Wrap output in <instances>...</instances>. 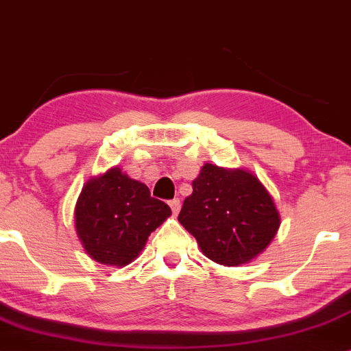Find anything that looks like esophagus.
<instances>
[{
  "instance_id": "obj_1",
  "label": "esophagus",
  "mask_w": 351,
  "mask_h": 351,
  "mask_svg": "<svg viewBox=\"0 0 351 351\" xmlns=\"http://www.w3.org/2000/svg\"><path fill=\"white\" fill-rule=\"evenodd\" d=\"M170 208L173 211V215H178L180 213V208H181V203H180V198H175L170 201Z\"/></svg>"
}]
</instances>
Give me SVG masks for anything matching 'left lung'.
Wrapping results in <instances>:
<instances>
[{"instance_id": "1", "label": "left lung", "mask_w": 351, "mask_h": 351, "mask_svg": "<svg viewBox=\"0 0 351 351\" xmlns=\"http://www.w3.org/2000/svg\"><path fill=\"white\" fill-rule=\"evenodd\" d=\"M178 221L204 256L223 265L249 263L267 247L280 224L271 195L256 176L209 163L193 181Z\"/></svg>"}]
</instances>
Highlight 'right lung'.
Here are the masks:
<instances>
[{"mask_svg":"<svg viewBox=\"0 0 351 351\" xmlns=\"http://www.w3.org/2000/svg\"><path fill=\"white\" fill-rule=\"evenodd\" d=\"M170 215V206L152 198L147 184L112 168L82 188L75 229L92 259L122 267L138 256L148 236Z\"/></svg>","mask_w":351,"mask_h":351,"instance_id":"add662e5","label":"right lung"}]
</instances>
